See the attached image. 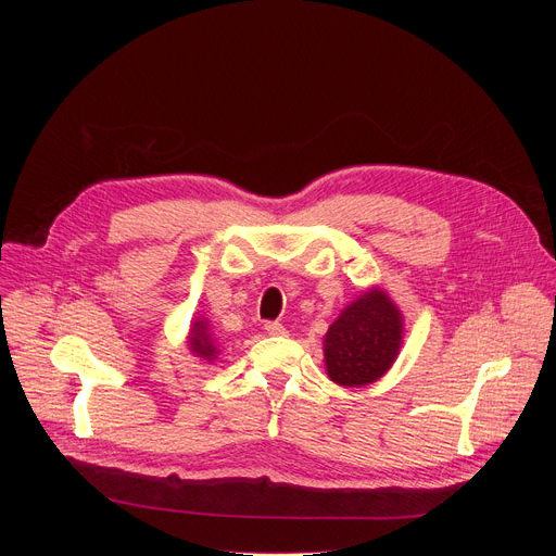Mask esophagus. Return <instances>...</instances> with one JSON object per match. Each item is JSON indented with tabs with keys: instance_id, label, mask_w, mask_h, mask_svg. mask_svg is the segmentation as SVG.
<instances>
[{
	"instance_id": "obj_1",
	"label": "esophagus",
	"mask_w": 556,
	"mask_h": 556,
	"mask_svg": "<svg viewBox=\"0 0 556 556\" xmlns=\"http://www.w3.org/2000/svg\"><path fill=\"white\" fill-rule=\"evenodd\" d=\"M266 333L268 336H277V338H281V336H286V329H283V325H279V323H266Z\"/></svg>"
}]
</instances>
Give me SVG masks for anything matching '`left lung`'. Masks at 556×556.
<instances>
[{
  "mask_svg": "<svg viewBox=\"0 0 556 556\" xmlns=\"http://www.w3.org/2000/svg\"><path fill=\"white\" fill-rule=\"evenodd\" d=\"M401 342V311L386 290L369 288L340 313L325 336L327 374L344 388L369 386L392 367Z\"/></svg>",
  "mask_w": 556,
  "mask_h": 556,
  "instance_id": "left-lung-1",
  "label": "left lung"
}]
</instances>
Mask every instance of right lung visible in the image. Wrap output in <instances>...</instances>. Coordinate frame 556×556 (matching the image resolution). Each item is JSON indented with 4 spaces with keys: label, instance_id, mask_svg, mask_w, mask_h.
I'll return each mask as SVG.
<instances>
[{
    "label": "right lung",
    "instance_id": "obj_1",
    "mask_svg": "<svg viewBox=\"0 0 556 556\" xmlns=\"http://www.w3.org/2000/svg\"><path fill=\"white\" fill-rule=\"evenodd\" d=\"M189 346H191V352L202 361L212 363L216 358L218 346L210 333V325L204 323V319H195L193 323V329L189 333Z\"/></svg>",
    "mask_w": 556,
    "mask_h": 556
}]
</instances>
